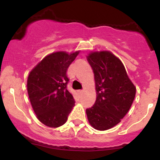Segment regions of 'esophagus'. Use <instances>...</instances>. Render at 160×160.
Masks as SVG:
<instances>
[{"instance_id":"34e87169","label":"esophagus","mask_w":160,"mask_h":160,"mask_svg":"<svg viewBox=\"0 0 160 160\" xmlns=\"http://www.w3.org/2000/svg\"><path fill=\"white\" fill-rule=\"evenodd\" d=\"M82 92H83V91H82V90H78V93L79 95L82 94Z\"/></svg>"}]
</instances>
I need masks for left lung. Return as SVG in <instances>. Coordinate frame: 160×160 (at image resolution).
Returning a JSON list of instances; mask_svg holds the SVG:
<instances>
[{
  "label": "left lung",
  "instance_id": "1",
  "mask_svg": "<svg viewBox=\"0 0 160 160\" xmlns=\"http://www.w3.org/2000/svg\"><path fill=\"white\" fill-rule=\"evenodd\" d=\"M87 61L94 73L96 100L86 109L89 124L104 131L117 125L128 113L136 88L128 78L123 64L109 51L92 52Z\"/></svg>",
  "mask_w": 160,
  "mask_h": 160
}]
</instances>
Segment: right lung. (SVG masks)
<instances>
[{"label":"right lung","mask_w":160,"mask_h":160,"mask_svg":"<svg viewBox=\"0 0 160 160\" xmlns=\"http://www.w3.org/2000/svg\"><path fill=\"white\" fill-rule=\"evenodd\" d=\"M80 51L52 52L32 70L27 81L31 104L37 118L45 126L57 128L65 124L74 106L67 89L68 68Z\"/></svg>","instance_id":"right-lung-1"}]
</instances>
